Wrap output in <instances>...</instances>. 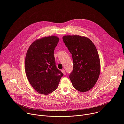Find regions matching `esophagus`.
<instances>
[{
  "mask_svg": "<svg viewBox=\"0 0 124 124\" xmlns=\"http://www.w3.org/2000/svg\"><path fill=\"white\" fill-rule=\"evenodd\" d=\"M61 72H62V73L64 75H65V74H66V71H65V70H61Z\"/></svg>",
  "mask_w": 124,
  "mask_h": 124,
  "instance_id": "obj_1",
  "label": "esophagus"
}]
</instances>
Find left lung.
Here are the masks:
<instances>
[{
  "label": "left lung",
  "mask_w": 124,
  "mask_h": 124,
  "mask_svg": "<svg viewBox=\"0 0 124 124\" xmlns=\"http://www.w3.org/2000/svg\"><path fill=\"white\" fill-rule=\"evenodd\" d=\"M63 40L73 60V70L69 78L73 87L81 92L94 86L100 74V60L93 43L85 37L67 35Z\"/></svg>",
  "instance_id": "left-lung-1"
}]
</instances>
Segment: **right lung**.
Instances as JSON below:
<instances>
[{
	"instance_id": "add662e5",
	"label": "right lung",
	"mask_w": 124,
	"mask_h": 124,
	"mask_svg": "<svg viewBox=\"0 0 124 124\" xmlns=\"http://www.w3.org/2000/svg\"><path fill=\"white\" fill-rule=\"evenodd\" d=\"M59 39L45 37L34 41L27 50L25 69L27 79L40 94L47 95L58 87L63 74L57 68L54 50Z\"/></svg>"
}]
</instances>
